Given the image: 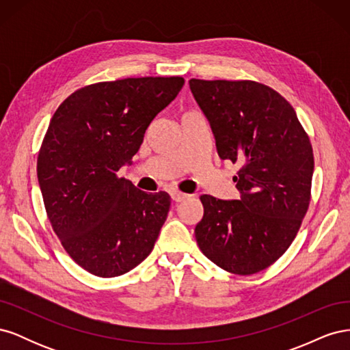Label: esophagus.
I'll return each mask as SVG.
<instances>
[{"instance_id":"obj_1","label":"esophagus","mask_w":350,"mask_h":350,"mask_svg":"<svg viewBox=\"0 0 350 350\" xmlns=\"http://www.w3.org/2000/svg\"><path fill=\"white\" fill-rule=\"evenodd\" d=\"M171 197H172V200L174 201H176V203H179V201H184V200H187L189 196L188 194H184V193H181V191H172L171 193Z\"/></svg>"}]
</instances>
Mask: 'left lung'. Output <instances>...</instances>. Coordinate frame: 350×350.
<instances>
[{"label": "left lung", "instance_id": "8db88e82", "mask_svg": "<svg viewBox=\"0 0 350 350\" xmlns=\"http://www.w3.org/2000/svg\"><path fill=\"white\" fill-rule=\"evenodd\" d=\"M220 159L241 165L239 200L201 196L198 248L216 266L250 276L291 247L311 201L314 153L292 105L252 80H189Z\"/></svg>", "mask_w": 350, "mask_h": 350}]
</instances>
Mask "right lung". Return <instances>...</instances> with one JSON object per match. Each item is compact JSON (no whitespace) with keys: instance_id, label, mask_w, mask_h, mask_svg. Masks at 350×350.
Wrapping results in <instances>:
<instances>
[{"instance_id":"add662e5","label":"right lung","mask_w":350,"mask_h":350,"mask_svg":"<svg viewBox=\"0 0 350 350\" xmlns=\"http://www.w3.org/2000/svg\"><path fill=\"white\" fill-rule=\"evenodd\" d=\"M183 86L178 76L93 83L52 116L38 154L42 198L62 248L94 276H121L154 247L171 197L140 191L116 172Z\"/></svg>"}]
</instances>
